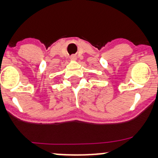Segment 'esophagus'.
I'll use <instances>...</instances> for the list:
<instances>
[{
    "instance_id": "1",
    "label": "esophagus",
    "mask_w": 158,
    "mask_h": 158,
    "mask_svg": "<svg viewBox=\"0 0 158 158\" xmlns=\"http://www.w3.org/2000/svg\"><path fill=\"white\" fill-rule=\"evenodd\" d=\"M70 59H71V60H77V56H76V55H73L71 56V57H70Z\"/></svg>"
}]
</instances>
